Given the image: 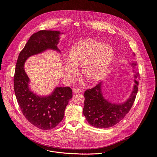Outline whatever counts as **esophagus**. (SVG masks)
<instances>
[{"label":"esophagus","instance_id":"esophagus-1","mask_svg":"<svg viewBox=\"0 0 157 157\" xmlns=\"http://www.w3.org/2000/svg\"><path fill=\"white\" fill-rule=\"evenodd\" d=\"M80 92H81V89L79 88H76L73 90L74 94H79Z\"/></svg>","mask_w":157,"mask_h":157}]
</instances>
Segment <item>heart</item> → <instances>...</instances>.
<instances>
[{
    "instance_id": "obj_1",
    "label": "heart",
    "mask_w": 157,
    "mask_h": 157,
    "mask_svg": "<svg viewBox=\"0 0 157 157\" xmlns=\"http://www.w3.org/2000/svg\"><path fill=\"white\" fill-rule=\"evenodd\" d=\"M114 55L113 49L95 39L81 40L74 45L69 54L65 69L71 78L77 76V67H82L83 74L89 83L102 79L108 72Z\"/></svg>"
}]
</instances>
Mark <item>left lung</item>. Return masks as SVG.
<instances>
[{
	"mask_svg": "<svg viewBox=\"0 0 157 157\" xmlns=\"http://www.w3.org/2000/svg\"><path fill=\"white\" fill-rule=\"evenodd\" d=\"M132 65L135 69L136 63H132ZM139 78V74L136 72L133 91L127 101L121 104H112L105 99L102 94L101 82L92 88L87 89L84 94L85 106L83 112L88 123L97 128H109L124 118L135 101L138 91Z\"/></svg>",
	"mask_w": 157,
	"mask_h": 157,
	"instance_id": "8db88e82",
	"label": "left lung"
}]
</instances>
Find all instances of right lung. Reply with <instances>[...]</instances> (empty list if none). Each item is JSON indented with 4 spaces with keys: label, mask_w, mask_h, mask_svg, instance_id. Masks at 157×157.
I'll list each match as a JSON object with an SVG mask.
<instances>
[{
    "label": "right lung",
    "mask_w": 157,
    "mask_h": 157,
    "mask_svg": "<svg viewBox=\"0 0 157 157\" xmlns=\"http://www.w3.org/2000/svg\"><path fill=\"white\" fill-rule=\"evenodd\" d=\"M60 32L40 30L32 34L19 54L14 75V90L23 116L35 127L42 130L56 127L63 120L64 111L72 97L70 87H57L51 95L39 97L29 88V78L24 70L25 62L29 56L47 49H55Z\"/></svg>",
    "instance_id": "add662e5"
}]
</instances>
